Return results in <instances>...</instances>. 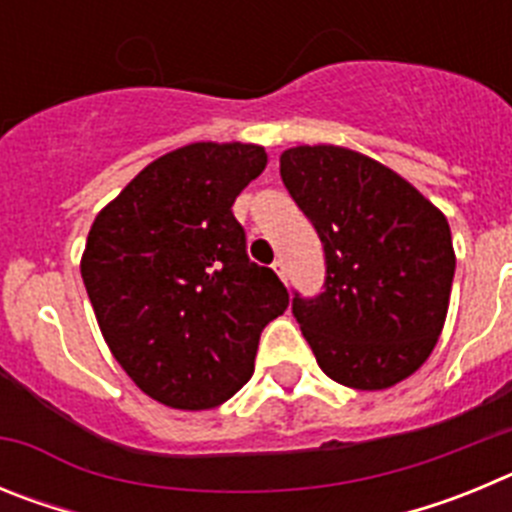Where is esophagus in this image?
<instances>
[{"mask_svg":"<svg viewBox=\"0 0 512 512\" xmlns=\"http://www.w3.org/2000/svg\"><path fill=\"white\" fill-rule=\"evenodd\" d=\"M271 269L277 271V274H279V279H287V269H284V261H282V259H277V261H274V264H271Z\"/></svg>","mask_w":512,"mask_h":512,"instance_id":"obj_1","label":"esophagus"}]
</instances>
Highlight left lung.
<instances>
[{
	"instance_id": "obj_1",
	"label": "left lung",
	"mask_w": 512,
	"mask_h": 512,
	"mask_svg": "<svg viewBox=\"0 0 512 512\" xmlns=\"http://www.w3.org/2000/svg\"><path fill=\"white\" fill-rule=\"evenodd\" d=\"M282 182L325 248V292L292 300L318 366L361 392L390 390L436 348L456 253L449 220L390 166L343 146H295Z\"/></svg>"
}]
</instances>
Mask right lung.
Returning a JSON list of instances; mask_svg holds the SVG:
<instances>
[{
  "mask_svg": "<svg viewBox=\"0 0 512 512\" xmlns=\"http://www.w3.org/2000/svg\"><path fill=\"white\" fill-rule=\"evenodd\" d=\"M264 146L200 140L164 153L94 217L81 279L104 343L151 400L210 410L253 374L261 330L289 292L246 256L235 197Z\"/></svg>",
  "mask_w": 512,
  "mask_h": 512,
  "instance_id": "right-lung-1",
  "label": "right lung"
}]
</instances>
